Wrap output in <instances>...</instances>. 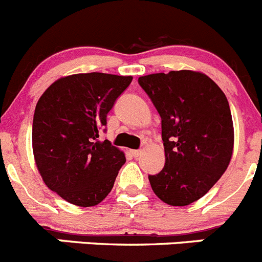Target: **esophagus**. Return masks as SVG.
Masks as SVG:
<instances>
[{
    "instance_id": "esophagus-1",
    "label": "esophagus",
    "mask_w": 262,
    "mask_h": 262,
    "mask_svg": "<svg viewBox=\"0 0 262 262\" xmlns=\"http://www.w3.org/2000/svg\"><path fill=\"white\" fill-rule=\"evenodd\" d=\"M131 155H133L134 157H139V156L141 155V149H135V150H131Z\"/></svg>"
}]
</instances>
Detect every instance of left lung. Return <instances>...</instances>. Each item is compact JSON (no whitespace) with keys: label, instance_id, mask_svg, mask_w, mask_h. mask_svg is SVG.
<instances>
[{"label":"left lung","instance_id":"1","mask_svg":"<svg viewBox=\"0 0 262 262\" xmlns=\"http://www.w3.org/2000/svg\"><path fill=\"white\" fill-rule=\"evenodd\" d=\"M161 117L165 166L149 175L156 195L172 206L203 198L226 171L234 148L231 110L205 74L181 70L139 78Z\"/></svg>","mask_w":262,"mask_h":262}]
</instances>
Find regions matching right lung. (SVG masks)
I'll use <instances>...</instances> for the list:
<instances>
[{"instance_id":"right-lung-1","label":"right lung","mask_w":262,"mask_h":262,"mask_svg":"<svg viewBox=\"0 0 262 262\" xmlns=\"http://www.w3.org/2000/svg\"><path fill=\"white\" fill-rule=\"evenodd\" d=\"M131 81L133 76L75 74L54 81L37 101L32 123L36 166L48 188L74 205L101 203L126 162L122 150L98 136Z\"/></svg>"}]
</instances>
